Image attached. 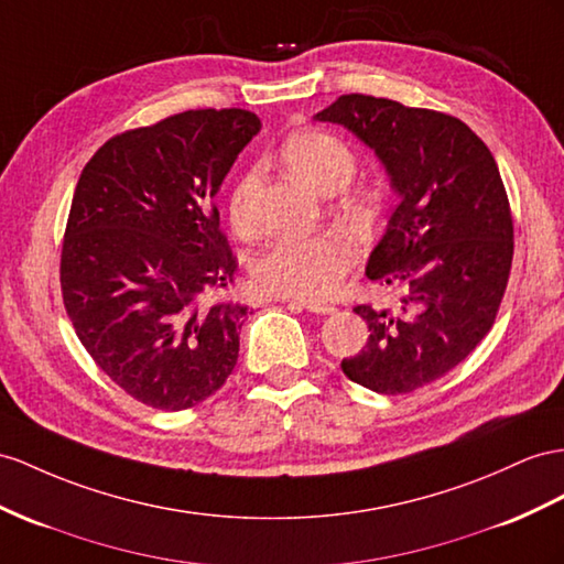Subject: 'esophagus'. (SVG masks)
Segmentation results:
<instances>
[{"label":"esophagus","instance_id":"obj_1","mask_svg":"<svg viewBox=\"0 0 564 564\" xmlns=\"http://www.w3.org/2000/svg\"><path fill=\"white\" fill-rule=\"evenodd\" d=\"M288 305L307 310V312H314V314H334L336 312L334 305H326V302H316V300H288Z\"/></svg>","mask_w":564,"mask_h":564}]
</instances>
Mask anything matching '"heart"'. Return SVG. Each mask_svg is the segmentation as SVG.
<instances>
[{
  "instance_id": "heart-1",
  "label": "heart",
  "mask_w": 564,
  "mask_h": 564,
  "mask_svg": "<svg viewBox=\"0 0 564 564\" xmlns=\"http://www.w3.org/2000/svg\"><path fill=\"white\" fill-rule=\"evenodd\" d=\"M281 156L297 181L319 193H334L352 178L355 154L348 144L324 131H297L283 142ZM259 169L245 171L228 193V221L242 238L257 230L252 209ZM340 207L352 216H367L371 197L365 191H345ZM357 259V248L340 234H316L307 238H281L254 257L252 276L269 295L324 300L338 291Z\"/></svg>"
}]
</instances>
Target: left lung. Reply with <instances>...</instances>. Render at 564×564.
I'll use <instances>...</instances> for the list:
<instances>
[{"instance_id": "1", "label": "left lung", "mask_w": 564, "mask_h": 564, "mask_svg": "<svg viewBox=\"0 0 564 564\" xmlns=\"http://www.w3.org/2000/svg\"><path fill=\"white\" fill-rule=\"evenodd\" d=\"M314 119L377 152L400 197L367 262L400 305L355 307L369 338L340 369L373 393H412L455 369L496 322L514 252L498 164L467 123L393 99L340 95Z\"/></svg>"}]
</instances>
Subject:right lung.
<instances>
[{"label":"right lung","instance_id":"1","mask_svg":"<svg viewBox=\"0 0 564 564\" xmlns=\"http://www.w3.org/2000/svg\"><path fill=\"white\" fill-rule=\"evenodd\" d=\"M262 123L197 109L113 135L85 164L64 234L62 295L83 348L154 410L195 408L238 362L248 307L214 195Z\"/></svg>","mask_w":564,"mask_h":564}]
</instances>
